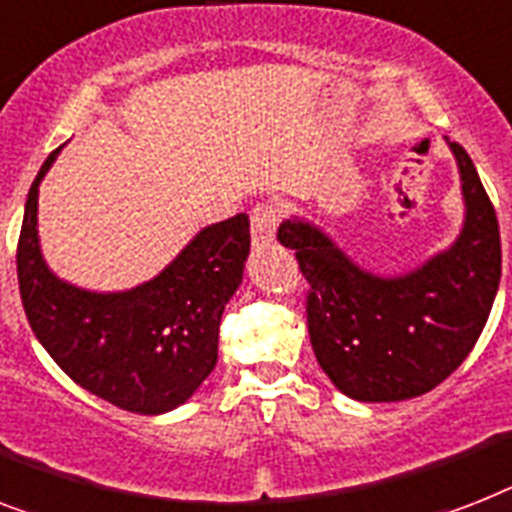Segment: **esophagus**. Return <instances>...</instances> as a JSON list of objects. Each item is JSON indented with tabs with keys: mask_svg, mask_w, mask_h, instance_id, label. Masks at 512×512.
Here are the masks:
<instances>
[{
	"mask_svg": "<svg viewBox=\"0 0 512 512\" xmlns=\"http://www.w3.org/2000/svg\"><path fill=\"white\" fill-rule=\"evenodd\" d=\"M278 220H281V210L273 202H263L252 210V242L255 244H270L276 239Z\"/></svg>",
	"mask_w": 512,
	"mask_h": 512,
	"instance_id": "34e87169",
	"label": "esophagus"
}]
</instances>
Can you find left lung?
Segmentation results:
<instances>
[{
  "instance_id": "1",
  "label": "left lung",
  "mask_w": 512,
  "mask_h": 512,
  "mask_svg": "<svg viewBox=\"0 0 512 512\" xmlns=\"http://www.w3.org/2000/svg\"><path fill=\"white\" fill-rule=\"evenodd\" d=\"M463 181L458 242L413 273L384 278L355 265L321 228L284 220L278 242L307 278V331L326 376L360 402L431 392L479 342L500 286L497 213L476 165L452 141Z\"/></svg>"
}]
</instances>
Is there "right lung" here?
<instances>
[{"mask_svg": "<svg viewBox=\"0 0 512 512\" xmlns=\"http://www.w3.org/2000/svg\"><path fill=\"white\" fill-rule=\"evenodd\" d=\"M57 152L31 184L18 239L28 323L54 363L86 392L128 413H168L218 363L220 315L242 284L249 218L239 213L202 228L160 276L136 289L86 292L54 276L39 249V184Z\"/></svg>", "mask_w": 512, "mask_h": 512, "instance_id": "right-lung-1", "label": "right lung"}]
</instances>
